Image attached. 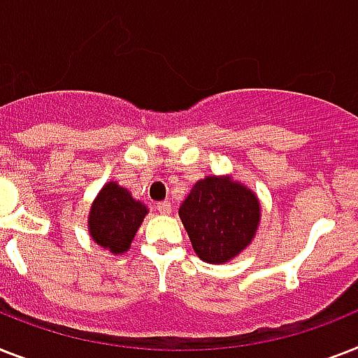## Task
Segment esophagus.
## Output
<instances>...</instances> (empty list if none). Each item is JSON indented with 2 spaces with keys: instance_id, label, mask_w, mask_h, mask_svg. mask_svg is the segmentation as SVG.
<instances>
[{
  "instance_id": "obj_1",
  "label": "esophagus",
  "mask_w": 358,
  "mask_h": 358,
  "mask_svg": "<svg viewBox=\"0 0 358 358\" xmlns=\"http://www.w3.org/2000/svg\"><path fill=\"white\" fill-rule=\"evenodd\" d=\"M156 209H158L162 215H169L171 213V204H169V202H159V204L156 206Z\"/></svg>"
}]
</instances>
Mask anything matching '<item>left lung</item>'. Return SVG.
<instances>
[{
  "label": "left lung",
  "mask_w": 358,
  "mask_h": 358,
  "mask_svg": "<svg viewBox=\"0 0 358 358\" xmlns=\"http://www.w3.org/2000/svg\"><path fill=\"white\" fill-rule=\"evenodd\" d=\"M178 215L194 254L222 264L254 241L261 206L257 194L231 176H206L193 185Z\"/></svg>",
  "instance_id": "left-lung-1"
}]
</instances>
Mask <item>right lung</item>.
I'll return each instance as SVG.
<instances>
[{"label":"right lung","instance_id":"right-lung-1","mask_svg":"<svg viewBox=\"0 0 358 358\" xmlns=\"http://www.w3.org/2000/svg\"><path fill=\"white\" fill-rule=\"evenodd\" d=\"M147 213V206L132 199L127 189L117 182H108L90 209L88 231L101 248L115 255L124 254Z\"/></svg>","mask_w":358,"mask_h":358}]
</instances>
